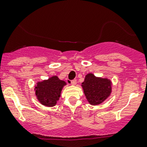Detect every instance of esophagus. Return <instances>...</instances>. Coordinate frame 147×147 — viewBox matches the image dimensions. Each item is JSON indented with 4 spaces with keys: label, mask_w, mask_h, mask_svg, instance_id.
Returning a JSON list of instances; mask_svg holds the SVG:
<instances>
[{
    "label": "esophagus",
    "mask_w": 147,
    "mask_h": 147,
    "mask_svg": "<svg viewBox=\"0 0 147 147\" xmlns=\"http://www.w3.org/2000/svg\"><path fill=\"white\" fill-rule=\"evenodd\" d=\"M69 83H71L72 84H73V85H75L77 83V80L75 79L72 80H70V82H69Z\"/></svg>",
    "instance_id": "34e87169"
}]
</instances>
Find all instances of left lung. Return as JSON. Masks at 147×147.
Listing matches in <instances>:
<instances>
[{
	"label": "left lung",
	"mask_w": 147,
	"mask_h": 147,
	"mask_svg": "<svg viewBox=\"0 0 147 147\" xmlns=\"http://www.w3.org/2000/svg\"><path fill=\"white\" fill-rule=\"evenodd\" d=\"M82 84L84 94L92 105L100 104L111 92L110 81L107 79L96 78L92 74L86 75Z\"/></svg>",
	"instance_id": "left-lung-1"
}]
</instances>
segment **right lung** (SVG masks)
Masks as SVG:
<instances>
[{"label":"right lung","mask_w":147,"mask_h":147,"mask_svg":"<svg viewBox=\"0 0 147 147\" xmlns=\"http://www.w3.org/2000/svg\"><path fill=\"white\" fill-rule=\"evenodd\" d=\"M65 84L64 81L53 76L47 80L38 82L35 87V94L41 104L47 107L55 106L60 97L62 89Z\"/></svg>","instance_id":"right-lung-1"}]
</instances>
